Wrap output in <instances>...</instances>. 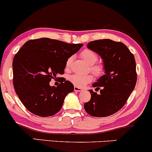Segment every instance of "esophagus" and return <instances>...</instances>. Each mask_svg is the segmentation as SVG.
I'll list each match as a JSON object with an SVG mask.
<instances>
[{"instance_id":"obj_1","label":"esophagus","mask_w":152,"mask_h":152,"mask_svg":"<svg viewBox=\"0 0 152 152\" xmlns=\"http://www.w3.org/2000/svg\"><path fill=\"white\" fill-rule=\"evenodd\" d=\"M74 91H83V88H80V87H78V86H74Z\"/></svg>"}]
</instances>
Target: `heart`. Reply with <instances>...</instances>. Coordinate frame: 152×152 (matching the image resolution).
<instances>
[{"mask_svg":"<svg viewBox=\"0 0 152 152\" xmlns=\"http://www.w3.org/2000/svg\"><path fill=\"white\" fill-rule=\"evenodd\" d=\"M81 56L88 64H90L91 71H92V73L96 76H101L104 74L105 68L102 64H96L97 61L99 59V56L98 54L96 53L95 51H94L93 50L86 48V49L82 50ZM72 57H69L67 59V61H66V66L67 67L70 66L71 62H72ZM69 80L75 86L78 87H84L88 83H91L93 81V76L90 74L82 75L75 74L70 76Z\"/></svg>","mask_w":152,"mask_h":152,"instance_id":"heart-1","label":"heart"}]
</instances>
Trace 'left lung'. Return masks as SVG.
Segmentation results:
<instances>
[{
    "instance_id": "obj_1",
    "label": "left lung",
    "mask_w": 152,
    "mask_h": 152,
    "mask_svg": "<svg viewBox=\"0 0 152 152\" xmlns=\"http://www.w3.org/2000/svg\"><path fill=\"white\" fill-rule=\"evenodd\" d=\"M87 47L102 56L106 74L93 84L100 94L89 90L91 97L84 109L92 116H111L125 105L134 89L137 79L135 58L126 45L111 39L91 41Z\"/></svg>"
}]
</instances>
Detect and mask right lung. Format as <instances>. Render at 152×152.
Segmentation results:
<instances>
[{"label": "right lung", "mask_w": 152, "mask_h": 152, "mask_svg": "<svg viewBox=\"0 0 152 152\" xmlns=\"http://www.w3.org/2000/svg\"><path fill=\"white\" fill-rule=\"evenodd\" d=\"M56 39L41 38L28 41L13 61V83L15 93L29 111L41 117L58 113L64 99L74 89L64 78L58 86L50 81L64 74L66 61L82 47Z\"/></svg>", "instance_id": "add662e5"}]
</instances>
